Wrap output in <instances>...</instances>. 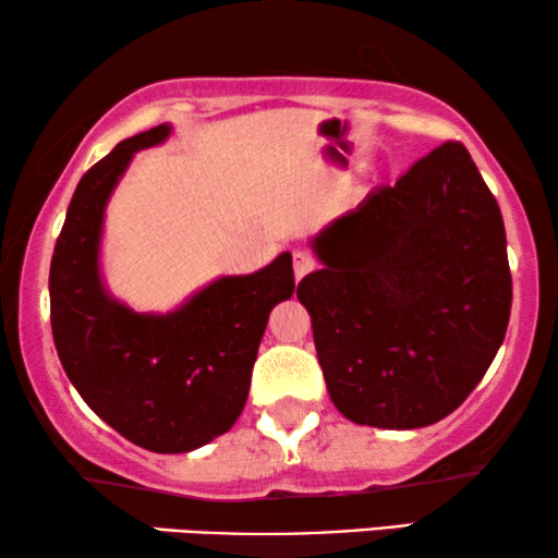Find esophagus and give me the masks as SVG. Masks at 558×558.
<instances>
[{
  "mask_svg": "<svg viewBox=\"0 0 558 558\" xmlns=\"http://www.w3.org/2000/svg\"><path fill=\"white\" fill-rule=\"evenodd\" d=\"M316 268V260L308 253H293V272H295V280H301L308 276V272Z\"/></svg>",
  "mask_w": 558,
  "mask_h": 558,
  "instance_id": "1",
  "label": "esophagus"
}]
</instances>
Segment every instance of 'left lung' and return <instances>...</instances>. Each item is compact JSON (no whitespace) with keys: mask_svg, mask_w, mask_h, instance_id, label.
Returning a JSON list of instances; mask_svg holds the SVG:
<instances>
[{"mask_svg":"<svg viewBox=\"0 0 558 558\" xmlns=\"http://www.w3.org/2000/svg\"><path fill=\"white\" fill-rule=\"evenodd\" d=\"M320 270L298 282L328 395L379 429L435 425L465 402L511 318L498 202L462 144L311 238Z\"/></svg>","mask_w":558,"mask_h":558,"instance_id":"obj_1","label":"left lung"}]
</instances>
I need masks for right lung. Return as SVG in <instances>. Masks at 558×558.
Here are the masks:
<instances>
[{
  "label": "right lung",
  "instance_id": "1",
  "mask_svg": "<svg viewBox=\"0 0 558 558\" xmlns=\"http://www.w3.org/2000/svg\"><path fill=\"white\" fill-rule=\"evenodd\" d=\"M171 125L121 141L70 199L50 265V318L60 364L106 425L151 452H192L245 410L270 311L293 295V257L250 276H219L167 313H138L104 280L106 207L141 148Z\"/></svg>",
  "mask_w": 558,
  "mask_h": 558
}]
</instances>
